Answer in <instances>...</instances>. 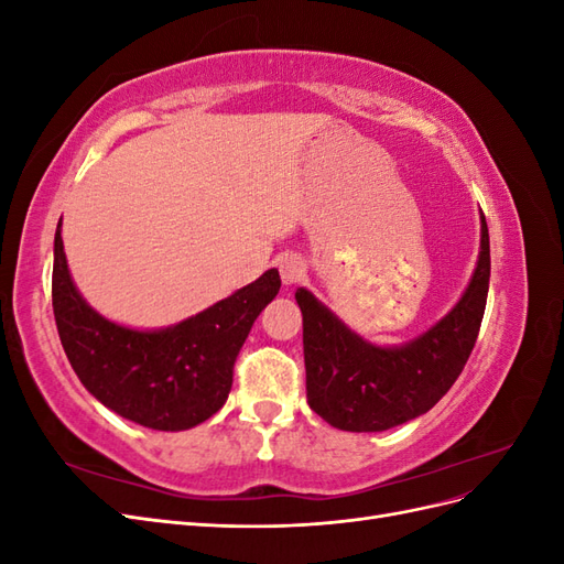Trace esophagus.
I'll return each mask as SVG.
<instances>
[{
    "label": "esophagus",
    "mask_w": 564,
    "mask_h": 564,
    "mask_svg": "<svg viewBox=\"0 0 564 564\" xmlns=\"http://www.w3.org/2000/svg\"><path fill=\"white\" fill-rule=\"evenodd\" d=\"M278 268H280V278L284 284H296L305 278V261L296 253H284Z\"/></svg>",
    "instance_id": "34e87169"
}]
</instances>
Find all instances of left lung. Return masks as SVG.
I'll return each mask as SVG.
<instances>
[{
	"instance_id": "1",
	"label": "left lung",
	"mask_w": 564,
	"mask_h": 564,
	"mask_svg": "<svg viewBox=\"0 0 564 564\" xmlns=\"http://www.w3.org/2000/svg\"><path fill=\"white\" fill-rule=\"evenodd\" d=\"M489 292V230L480 212V256L464 296L429 332L402 346H373L308 289H296L303 315L308 404L338 431L381 433L433 409L464 371Z\"/></svg>"
}]
</instances>
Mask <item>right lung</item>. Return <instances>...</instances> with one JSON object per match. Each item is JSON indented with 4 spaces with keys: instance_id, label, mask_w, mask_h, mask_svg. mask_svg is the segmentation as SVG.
Listing matches in <instances>:
<instances>
[{
    "instance_id": "1",
    "label": "right lung",
    "mask_w": 564,
    "mask_h": 564,
    "mask_svg": "<svg viewBox=\"0 0 564 564\" xmlns=\"http://www.w3.org/2000/svg\"><path fill=\"white\" fill-rule=\"evenodd\" d=\"M282 286L275 268L228 299L162 329H131L84 301L54 237L51 299L63 350L82 386L110 412L152 431H187L226 404L253 319Z\"/></svg>"
}]
</instances>
